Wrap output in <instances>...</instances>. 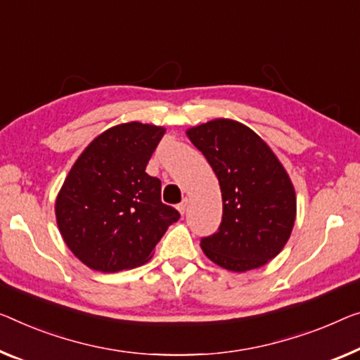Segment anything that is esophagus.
<instances>
[{
	"instance_id": "obj_1",
	"label": "esophagus",
	"mask_w": 360,
	"mask_h": 360,
	"mask_svg": "<svg viewBox=\"0 0 360 360\" xmlns=\"http://www.w3.org/2000/svg\"><path fill=\"white\" fill-rule=\"evenodd\" d=\"M187 205H189V198H184V200H182L179 205H178V210H179V213L181 214H184L186 213V210H187Z\"/></svg>"
}]
</instances>
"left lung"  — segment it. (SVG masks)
I'll list each match as a JSON object with an SVG mask.
<instances>
[{
    "instance_id": "8db88e82",
    "label": "left lung",
    "mask_w": 360,
    "mask_h": 360,
    "mask_svg": "<svg viewBox=\"0 0 360 360\" xmlns=\"http://www.w3.org/2000/svg\"><path fill=\"white\" fill-rule=\"evenodd\" d=\"M217 174L223 197L218 233L200 240L208 259L244 273L266 265L291 238L296 191L286 168L259 134L217 117L186 131Z\"/></svg>"
}]
</instances>
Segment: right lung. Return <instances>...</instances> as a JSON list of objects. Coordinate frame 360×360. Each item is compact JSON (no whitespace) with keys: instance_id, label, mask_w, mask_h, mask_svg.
<instances>
[{"instance_id":"right-lung-1","label":"right lung","mask_w":360,"mask_h":360,"mask_svg":"<svg viewBox=\"0 0 360 360\" xmlns=\"http://www.w3.org/2000/svg\"><path fill=\"white\" fill-rule=\"evenodd\" d=\"M163 126L122 122L96 136L71 166L55 200L64 243L84 265L101 273L141 266L179 219L162 202V182L146 168Z\"/></svg>"}]
</instances>
